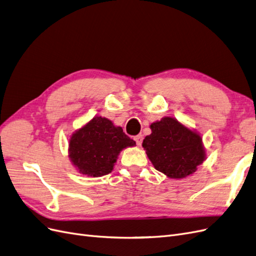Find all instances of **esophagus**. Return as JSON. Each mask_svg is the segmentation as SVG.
Wrapping results in <instances>:
<instances>
[{"label": "esophagus", "instance_id": "esophagus-1", "mask_svg": "<svg viewBox=\"0 0 256 256\" xmlns=\"http://www.w3.org/2000/svg\"><path fill=\"white\" fill-rule=\"evenodd\" d=\"M134 140H136V145L141 146L142 141H143V136H142V134H138V136H134Z\"/></svg>", "mask_w": 256, "mask_h": 256}]
</instances>
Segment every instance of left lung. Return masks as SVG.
I'll return each instance as SVG.
<instances>
[{"mask_svg": "<svg viewBox=\"0 0 256 256\" xmlns=\"http://www.w3.org/2000/svg\"><path fill=\"white\" fill-rule=\"evenodd\" d=\"M152 134L143 147L157 171L171 178H184L196 171L205 160L202 138L173 118L150 125Z\"/></svg>", "mask_w": 256, "mask_h": 256, "instance_id": "1", "label": "left lung"}]
</instances>
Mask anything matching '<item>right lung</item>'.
Returning a JSON list of instances; mask_svg holds the SVG:
<instances>
[{
  "label": "right lung",
  "instance_id": "add662e5",
  "mask_svg": "<svg viewBox=\"0 0 256 256\" xmlns=\"http://www.w3.org/2000/svg\"><path fill=\"white\" fill-rule=\"evenodd\" d=\"M136 145L134 140L106 118L97 116L72 136L69 158L79 172L100 177L112 172L122 150Z\"/></svg>",
  "mask_w": 256,
  "mask_h": 256
}]
</instances>
